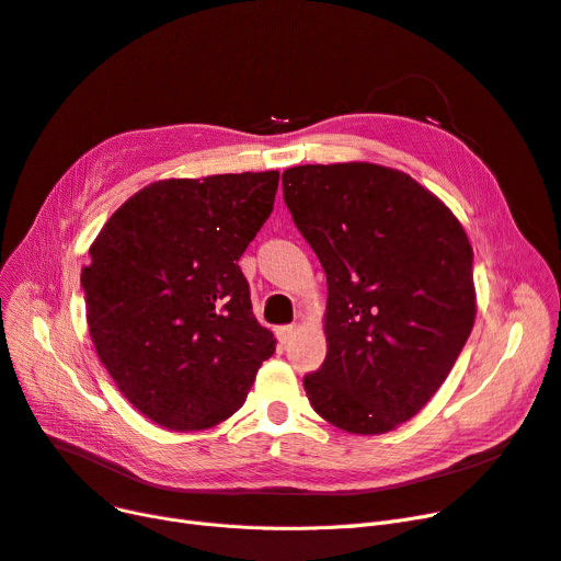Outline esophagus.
<instances>
[{
	"instance_id": "esophagus-1",
	"label": "esophagus",
	"mask_w": 561,
	"mask_h": 561,
	"mask_svg": "<svg viewBox=\"0 0 561 561\" xmlns=\"http://www.w3.org/2000/svg\"><path fill=\"white\" fill-rule=\"evenodd\" d=\"M276 335H278L280 344H287L291 337L297 335V327H280V329H276Z\"/></svg>"
}]
</instances>
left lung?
Masks as SVG:
<instances>
[{
	"mask_svg": "<svg viewBox=\"0 0 561 561\" xmlns=\"http://www.w3.org/2000/svg\"><path fill=\"white\" fill-rule=\"evenodd\" d=\"M283 198L329 285L310 407L350 434L392 432L436 394L472 331L468 234L411 175L369 162L287 169Z\"/></svg>",
	"mask_w": 561,
	"mask_h": 561,
	"instance_id": "obj_1",
	"label": "left lung"
}]
</instances>
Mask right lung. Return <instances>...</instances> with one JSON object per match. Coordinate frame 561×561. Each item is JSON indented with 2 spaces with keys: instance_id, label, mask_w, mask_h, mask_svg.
<instances>
[{
  "instance_id": "obj_1",
  "label": "right lung",
  "mask_w": 561,
  "mask_h": 561,
  "mask_svg": "<svg viewBox=\"0 0 561 561\" xmlns=\"http://www.w3.org/2000/svg\"><path fill=\"white\" fill-rule=\"evenodd\" d=\"M278 171L159 180L102 226L82 270L100 363L171 432L228 420L276 352L239 270L270 219Z\"/></svg>"
}]
</instances>
